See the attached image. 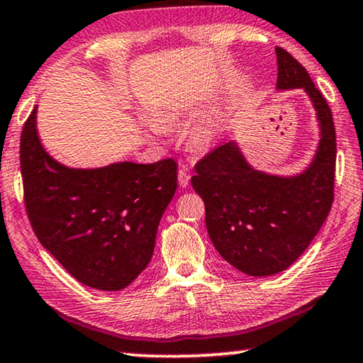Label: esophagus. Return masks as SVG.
<instances>
[{"label": "esophagus", "mask_w": 363, "mask_h": 363, "mask_svg": "<svg viewBox=\"0 0 363 363\" xmlns=\"http://www.w3.org/2000/svg\"><path fill=\"white\" fill-rule=\"evenodd\" d=\"M177 181H179V186H181V187H187V186H189L190 176H189L186 168H181V169H179V173H177Z\"/></svg>", "instance_id": "1"}]
</instances>
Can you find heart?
Masks as SVG:
<instances>
[{
  "mask_svg": "<svg viewBox=\"0 0 363 363\" xmlns=\"http://www.w3.org/2000/svg\"><path fill=\"white\" fill-rule=\"evenodd\" d=\"M158 123H160V126H163V128L173 126V125H176V123H177V115L176 113L163 115L162 118L158 120ZM160 126L152 125L150 126V131L153 134H160V133H162V128H160ZM214 136H216V134H214V128L213 126L200 128V130L194 134V145L196 147V149H200V150L208 149V147L213 144Z\"/></svg>",
  "mask_w": 363,
  "mask_h": 363,
  "instance_id": "1",
  "label": "heart"
}]
</instances>
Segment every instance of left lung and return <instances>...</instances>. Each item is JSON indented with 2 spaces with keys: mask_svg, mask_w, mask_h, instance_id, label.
Wrapping results in <instances>:
<instances>
[{
  "mask_svg": "<svg viewBox=\"0 0 363 363\" xmlns=\"http://www.w3.org/2000/svg\"><path fill=\"white\" fill-rule=\"evenodd\" d=\"M275 54L277 88H303L317 112L322 138L311 167L291 177L266 174L250 167L235 143H225L206 153L192 176L214 248L253 277L290 267L320 230L335 196L333 115L304 67L284 48H275Z\"/></svg>",
  "mask_w": 363,
  "mask_h": 363,
  "instance_id": "8db88e82",
  "label": "left lung"
}]
</instances>
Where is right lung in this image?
Listing matches in <instances>:
<instances>
[{
    "mask_svg": "<svg viewBox=\"0 0 363 363\" xmlns=\"http://www.w3.org/2000/svg\"><path fill=\"white\" fill-rule=\"evenodd\" d=\"M21 173L35 235L73 279L116 291L147 267L177 187L173 158L67 168L43 149L35 107L21 136Z\"/></svg>",
    "mask_w": 363,
    "mask_h": 363,
    "instance_id": "obj_1",
    "label": "right lung"
}]
</instances>
